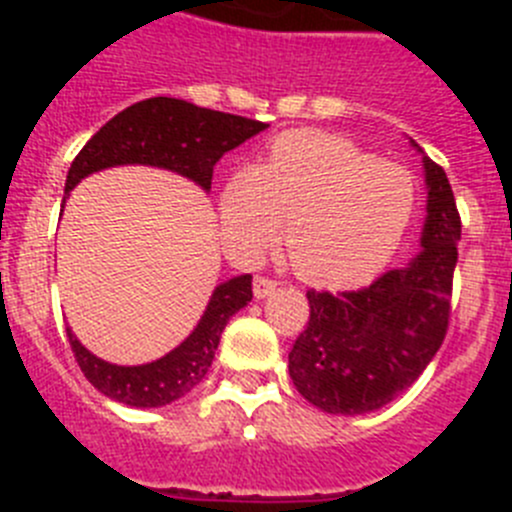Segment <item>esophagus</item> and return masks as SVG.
<instances>
[{"instance_id":"1","label":"esophagus","mask_w":512,"mask_h":512,"mask_svg":"<svg viewBox=\"0 0 512 512\" xmlns=\"http://www.w3.org/2000/svg\"><path fill=\"white\" fill-rule=\"evenodd\" d=\"M274 289H277V282H274V279H269V277L253 279V297H256V300H264V297H269Z\"/></svg>"}]
</instances>
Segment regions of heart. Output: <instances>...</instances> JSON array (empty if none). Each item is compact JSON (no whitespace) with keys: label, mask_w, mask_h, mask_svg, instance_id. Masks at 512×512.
<instances>
[{"label":"heart","mask_w":512,"mask_h":512,"mask_svg":"<svg viewBox=\"0 0 512 512\" xmlns=\"http://www.w3.org/2000/svg\"><path fill=\"white\" fill-rule=\"evenodd\" d=\"M415 207L408 169L323 130H289L264 164L238 166L217 194L223 243L253 261L282 225L297 277L323 289L366 284L395 256Z\"/></svg>","instance_id":"b5f03b06"}]
</instances>
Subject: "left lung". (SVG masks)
I'll list each match as a JSON object with an SVG mask.
<instances>
[{
	"mask_svg": "<svg viewBox=\"0 0 512 512\" xmlns=\"http://www.w3.org/2000/svg\"><path fill=\"white\" fill-rule=\"evenodd\" d=\"M410 143L423 153L415 140ZM423 176L428 200L418 256L359 292H307L310 320L289 351V377L323 413L384 408L441 348L461 220L446 171L423 156Z\"/></svg>",
	"mask_w": 512,
	"mask_h": 512,
	"instance_id": "obj_1",
	"label": "left lung"
}]
</instances>
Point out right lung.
<instances>
[{"instance_id": "right-lung-1", "label": "right lung", "mask_w": 512, "mask_h": 512, "mask_svg": "<svg viewBox=\"0 0 512 512\" xmlns=\"http://www.w3.org/2000/svg\"><path fill=\"white\" fill-rule=\"evenodd\" d=\"M266 128L269 125L259 120L205 110L184 99H143L117 112L89 138L71 164L63 192L69 194L89 174L133 164L174 171L210 192L217 161ZM251 297V274L217 284L192 333L166 356L138 366L99 359L81 346L71 328H66V333L81 372L104 397L130 408H164L205 379L225 325Z\"/></svg>"}]
</instances>
